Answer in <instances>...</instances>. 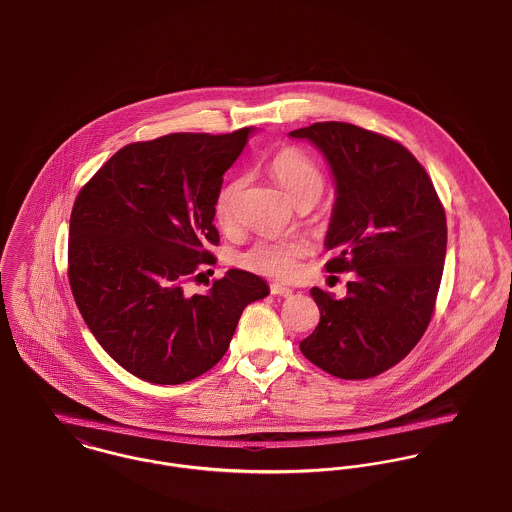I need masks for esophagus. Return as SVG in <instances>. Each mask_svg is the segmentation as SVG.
<instances>
[{"label": "esophagus", "instance_id": "34e87169", "mask_svg": "<svg viewBox=\"0 0 512 512\" xmlns=\"http://www.w3.org/2000/svg\"><path fill=\"white\" fill-rule=\"evenodd\" d=\"M271 292H273L275 296H282V298H290V296L294 294V290H292V288L282 286V284H278V282H273V284H271Z\"/></svg>", "mask_w": 512, "mask_h": 512}]
</instances>
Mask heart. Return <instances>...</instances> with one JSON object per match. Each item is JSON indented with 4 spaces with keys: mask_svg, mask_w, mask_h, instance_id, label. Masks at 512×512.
Instances as JSON below:
<instances>
[{
    "mask_svg": "<svg viewBox=\"0 0 512 512\" xmlns=\"http://www.w3.org/2000/svg\"><path fill=\"white\" fill-rule=\"evenodd\" d=\"M269 171L284 193L294 202L300 198H319L325 187V179L314 159L296 148L278 152L269 163ZM241 187L236 179L228 183L216 198L214 212L222 226L232 222L234 198ZM310 245L304 239H261L241 255V265L253 273L271 276L276 280H290L300 273L302 259L308 255Z\"/></svg>",
    "mask_w": 512,
    "mask_h": 512,
    "instance_id": "1",
    "label": "heart"
}]
</instances>
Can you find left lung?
Returning <instances> with one entry per match:
<instances>
[{
	"instance_id": "obj_1",
	"label": "left lung",
	"mask_w": 512,
	"mask_h": 512,
	"mask_svg": "<svg viewBox=\"0 0 512 512\" xmlns=\"http://www.w3.org/2000/svg\"><path fill=\"white\" fill-rule=\"evenodd\" d=\"M327 161L335 204L325 249L331 273H354L347 296L312 288L319 308L302 354L345 380L376 376L419 343L446 257V216L423 165L401 144L349 122L292 130Z\"/></svg>"
}]
</instances>
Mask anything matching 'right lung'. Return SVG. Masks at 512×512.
Here are the masks:
<instances>
[{"label": "right lung", "mask_w": 512, "mask_h": 512, "mask_svg": "<svg viewBox=\"0 0 512 512\" xmlns=\"http://www.w3.org/2000/svg\"><path fill=\"white\" fill-rule=\"evenodd\" d=\"M253 132L124 146L79 191L68 243L76 304L99 345L144 382L175 386L210 370L245 306L271 292L239 269L204 294L185 292L198 267L212 263L214 204Z\"/></svg>", "instance_id": "right-lung-1"}]
</instances>
